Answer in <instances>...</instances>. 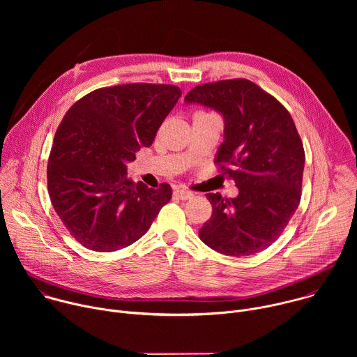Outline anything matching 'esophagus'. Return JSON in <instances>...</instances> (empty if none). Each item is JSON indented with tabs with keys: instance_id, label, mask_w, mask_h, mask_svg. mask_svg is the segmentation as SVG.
Returning <instances> with one entry per match:
<instances>
[{
	"instance_id": "34e87169",
	"label": "esophagus",
	"mask_w": 357,
	"mask_h": 357,
	"mask_svg": "<svg viewBox=\"0 0 357 357\" xmlns=\"http://www.w3.org/2000/svg\"><path fill=\"white\" fill-rule=\"evenodd\" d=\"M174 195L176 197H179L181 200H189V199H192L195 196L192 192L185 190V189H176V190H174Z\"/></svg>"
}]
</instances>
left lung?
I'll use <instances>...</instances> for the list:
<instances>
[{
  "mask_svg": "<svg viewBox=\"0 0 357 357\" xmlns=\"http://www.w3.org/2000/svg\"><path fill=\"white\" fill-rule=\"evenodd\" d=\"M185 103L223 117V142L215 162L238 189L236 197L206 195L213 213L199 230L200 240L233 257L267 248L301 200L305 152L292 117L277 98L247 79L196 86Z\"/></svg>",
  "mask_w": 357,
  "mask_h": 357,
  "instance_id": "left-lung-1",
  "label": "left lung"
}]
</instances>
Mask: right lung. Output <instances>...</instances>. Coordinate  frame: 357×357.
Segmentation results:
<instances>
[{
    "mask_svg": "<svg viewBox=\"0 0 357 357\" xmlns=\"http://www.w3.org/2000/svg\"><path fill=\"white\" fill-rule=\"evenodd\" d=\"M182 91L132 83L98 89L75 103L54 138L47 190L55 212L84 247L110 252L141 238L172 189L127 178L135 152L151 146Z\"/></svg>",
    "mask_w": 357,
    "mask_h": 357,
    "instance_id": "1",
    "label": "right lung"
}]
</instances>
